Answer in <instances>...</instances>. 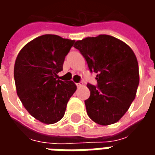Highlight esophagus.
<instances>
[{"instance_id":"34e87169","label":"esophagus","mask_w":155,"mask_h":155,"mask_svg":"<svg viewBox=\"0 0 155 155\" xmlns=\"http://www.w3.org/2000/svg\"><path fill=\"white\" fill-rule=\"evenodd\" d=\"M76 85H77L78 88H80L83 85V84H82V83H76Z\"/></svg>"}]
</instances>
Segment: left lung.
<instances>
[{"label":"left lung","instance_id":"left-lung-1","mask_svg":"<svg viewBox=\"0 0 155 155\" xmlns=\"http://www.w3.org/2000/svg\"><path fill=\"white\" fill-rule=\"evenodd\" d=\"M74 48L86 60L90 71L97 73L98 86L87 84L91 91L84 101L89 117L101 125L118 122L135 98L140 83L139 64L132 49L108 35L77 41Z\"/></svg>","mask_w":155,"mask_h":155}]
</instances>
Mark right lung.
<instances>
[{
  "label": "right lung",
  "instance_id": "add662e5",
  "mask_svg": "<svg viewBox=\"0 0 155 155\" xmlns=\"http://www.w3.org/2000/svg\"><path fill=\"white\" fill-rule=\"evenodd\" d=\"M74 43L56 35H41L25 45L15 59L16 93L29 114L40 122L52 124L61 120L76 91L72 81L57 79Z\"/></svg>",
  "mask_w": 155,
  "mask_h": 155
}]
</instances>
